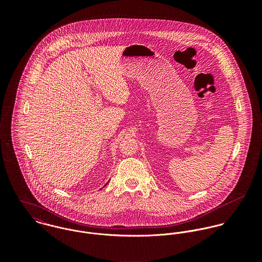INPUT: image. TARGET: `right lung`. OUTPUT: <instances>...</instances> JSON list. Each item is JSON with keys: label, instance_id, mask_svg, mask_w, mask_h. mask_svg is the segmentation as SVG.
<instances>
[{"label": "right lung", "instance_id": "1", "mask_svg": "<svg viewBox=\"0 0 262 262\" xmlns=\"http://www.w3.org/2000/svg\"><path fill=\"white\" fill-rule=\"evenodd\" d=\"M107 184H108V183H107ZM107 184H106V185H107ZM106 185H105V186H106Z\"/></svg>", "mask_w": 262, "mask_h": 262}]
</instances>
